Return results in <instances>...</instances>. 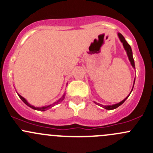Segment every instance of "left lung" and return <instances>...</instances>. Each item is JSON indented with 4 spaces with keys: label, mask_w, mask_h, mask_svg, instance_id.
Listing matches in <instances>:
<instances>
[{
    "label": "left lung",
    "mask_w": 153,
    "mask_h": 153,
    "mask_svg": "<svg viewBox=\"0 0 153 153\" xmlns=\"http://www.w3.org/2000/svg\"><path fill=\"white\" fill-rule=\"evenodd\" d=\"M117 35H118V37L120 39V42H121L122 43H123V45L124 47V49L125 50V51H126L127 53V55H128V59H129L130 62H131V66L133 67V69H135V63H134V59H133V52H132V49H131V47L130 46V45L128 44V42H126V40H125V39L123 35L121 34L120 33H117ZM135 79L136 78H134V81H133V88H132L131 89V91L130 92V94H128V96H127L125 98V99L123 100H122L121 102H118V103H116V104H114V105H101V104H99V103H97V102H95L96 104L98 105L101 106V107L104 108L106 109V110H113V109H115L117 108H118L119 106L121 105L124 102H125V100H127V98L129 97V95L131 94V93L132 92V91H133V86H134V83H135Z\"/></svg>",
    "instance_id": "left-lung-1"
}]
</instances>
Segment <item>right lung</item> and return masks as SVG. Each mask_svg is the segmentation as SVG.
<instances>
[{
	"instance_id": "obj_1",
	"label": "right lung",
	"mask_w": 153,
	"mask_h": 153,
	"mask_svg": "<svg viewBox=\"0 0 153 153\" xmlns=\"http://www.w3.org/2000/svg\"><path fill=\"white\" fill-rule=\"evenodd\" d=\"M17 94H18V96H19V97H20V99H21L23 101L24 103L26 104L27 105L29 106V107H30V108H31L34 109V110L41 111H45L48 110V109L51 108L53 107V106L55 105L56 103H58V102H62V101H63V100H64V97H65V93H64V94H63V95H62V97H61L60 99L56 101V102H53V104H51V105H45V106H42V107H35V106H33V105H30V104L29 103V102H28V101L26 100V99H25V98H24L23 97H22V96L20 95V94H19L18 93H17Z\"/></svg>"
}]
</instances>
